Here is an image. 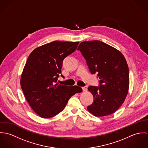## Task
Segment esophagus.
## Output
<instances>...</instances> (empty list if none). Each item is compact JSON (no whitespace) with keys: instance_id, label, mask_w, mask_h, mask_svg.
Here are the masks:
<instances>
[{"instance_id":"1","label":"esophagus","mask_w":148,"mask_h":148,"mask_svg":"<svg viewBox=\"0 0 148 148\" xmlns=\"http://www.w3.org/2000/svg\"><path fill=\"white\" fill-rule=\"evenodd\" d=\"M82 89H83V90L85 92V91H86L87 90V89H88V87H87V86H84V87H82Z\"/></svg>"}]
</instances>
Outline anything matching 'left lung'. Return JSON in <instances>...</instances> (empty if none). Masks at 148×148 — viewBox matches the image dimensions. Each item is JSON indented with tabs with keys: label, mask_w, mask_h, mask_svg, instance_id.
Listing matches in <instances>:
<instances>
[{
	"label": "left lung",
	"mask_w": 148,
	"mask_h": 148,
	"mask_svg": "<svg viewBox=\"0 0 148 148\" xmlns=\"http://www.w3.org/2000/svg\"><path fill=\"white\" fill-rule=\"evenodd\" d=\"M89 71L97 73L99 86H89L93 102L88 110L96 117L114 113L122 106L129 86V68L123 53L115 48L99 40L82 42L78 47Z\"/></svg>",
	"instance_id": "obj_1"
}]
</instances>
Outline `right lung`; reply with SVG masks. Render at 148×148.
<instances>
[{
    "instance_id": "obj_1",
    "label": "right lung",
    "mask_w": 148,
    "mask_h": 148,
    "mask_svg": "<svg viewBox=\"0 0 148 148\" xmlns=\"http://www.w3.org/2000/svg\"><path fill=\"white\" fill-rule=\"evenodd\" d=\"M79 43L54 41L35 48L29 55L21 73V85L29 105L40 117L56 116L73 95L82 92V88L76 85L56 84L64 58L76 49Z\"/></svg>"
}]
</instances>
